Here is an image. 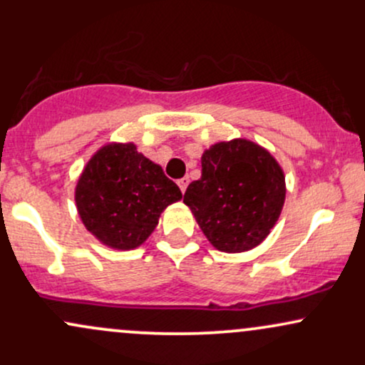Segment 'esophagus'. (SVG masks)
Masks as SVG:
<instances>
[{
  "mask_svg": "<svg viewBox=\"0 0 365 365\" xmlns=\"http://www.w3.org/2000/svg\"><path fill=\"white\" fill-rule=\"evenodd\" d=\"M188 182H190V180H188V177H183V178L178 180V187H180V190L183 192V194H185V190H187V187H188Z\"/></svg>",
  "mask_w": 365,
  "mask_h": 365,
  "instance_id": "1",
  "label": "esophagus"
}]
</instances>
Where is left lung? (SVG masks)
<instances>
[{
    "instance_id": "left-lung-1",
    "label": "left lung",
    "mask_w": 365,
    "mask_h": 365,
    "mask_svg": "<svg viewBox=\"0 0 365 365\" xmlns=\"http://www.w3.org/2000/svg\"><path fill=\"white\" fill-rule=\"evenodd\" d=\"M200 178L183 204L216 250L238 254L266 240L278 223L287 182L282 165L257 142L221 140L200 156Z\"/></svg>"
}]
</instances>
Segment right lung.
I'll list each match as a JSON object with an SVG mask.
<instances>
[{
	"label": "right lung",
	"mask_w": 365,
	"mask_h": 365,
	"mask_svg": "<svg viewBox=\"0 0 365 365\" xmlns=\"http://www.w3.org/2000/svg\"><path fill=\"white\" fill-rule=\"evenodd\" d=\"M182 192L133 142H108L92 154L75 185L81 221L99 244L133 250L150 237Z\"/></svg>",
	"instance_id": "right-lung-1"
}]
</instances>
